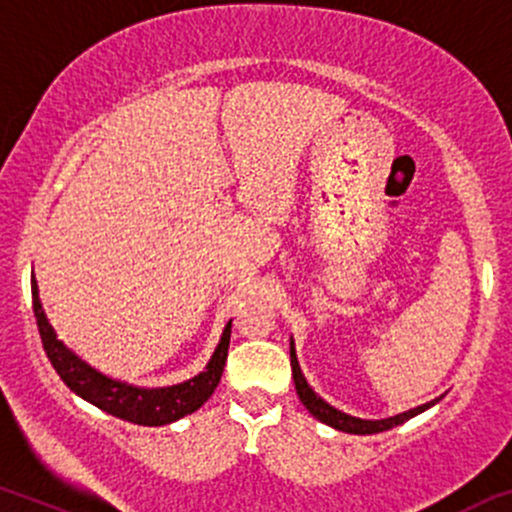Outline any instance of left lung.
<instances>
[{
	"label": "left lung",
	"mask_w": 512,
	"mask_h": 512,
	"mask_svg": "<svg viewBox=\"0 0 512 512\" xmlns=\"http://www.w3.org/2000/svg\"><path fill=\"white\" fill-rule=\"evenodd\" d=\"M289 355H291V372H294V384H296V393H299L301 403L306 406V411L313 415V418H318L320 423L330 425V428L335 430H342V432H350V435H374V432H386L391 428H396V425H403L406 420L415 418L418 413L428 411V408L435 406L440 398H435V401L430 403H423V406L418 408H411V411H403L398 415H391V418H381V420H364V418H355V415L350 413H342L338 411L335 406H330L328 401H323V398L318 396L316 391L308 386L306 376H303L301 367H299V357H296V347H294V338L289 340Z\"/></svg>",
	"instance_id": "obj_1"
}]
</instances>
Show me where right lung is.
I'll return each instance as SVG.
<instances>
[{
    "label": "right lung",
    "instance_id": "add662e5",
    "mask_svg": "<svg viewBox=\"0 0 512 512\" xmlns=\"http://www.w3.org/2000/svg\"><path fill=\"white\" fill-rule=\"evenodd\" d=\"M31 294L38 333H41L43 350H46L53 369L70 386V391H75L77 396L101 408L104 413L116 415V418L128 420V423L157 428V425L174 423V420L184 418V415L199 411L209 401L211 393L216 391L218 381H221L223 367H226L228 359L230 325H233V320H228L226 328H223L221 340H218L204 372L182 381V384L148 389V386L128 384V381L111 379V376L101 374L92 364L77 357L63 340H58L53 325L48 323L46 311H43V303L38 299L36 274L31 277Z\"/></svg>",
    "mask_w": 512,
    "mask_h": 512
}]
</instances>
